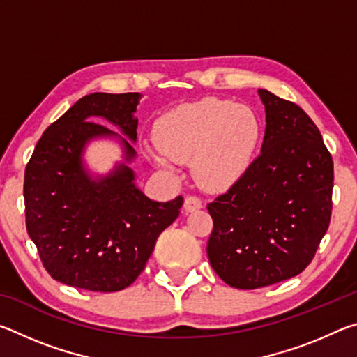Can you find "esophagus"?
Returning <instances> with one entry per match:
<instances>
[{"instance_id":"esophagus-1","label":"esophagus","mask_w":357,"mask_h":357,"mask_svg":"<svg viewBox=\"0 0 357 357\" xmlns=\"http://www.w3.org/2000/svg\"><path fill=\"white\" fill-rule=\"evenodd\" d=\"M200 208H203L202 198H198L195 195L185 197V200H184V211H185V213H193V211H197Z\"/></svg>"}]
</instances>
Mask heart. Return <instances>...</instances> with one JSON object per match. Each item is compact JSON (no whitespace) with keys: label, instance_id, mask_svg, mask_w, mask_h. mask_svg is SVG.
Returning a JSON list of instances; mask_svg holds the SVG:
<instances>
[{"label":"heart","instance_id":"b5f03b06","mask_svg":"<svg viewBox=\"0 0 357 357\" xmlns=\"http://www.w3.org/2000/svg\"><path fill=\"white\" fill-rule=\"evenodd\" d=\"M259 121L250 107L202 99L173 108L157 121V151L149 159L165 172L192 160L195 179L209 189L236 183L250 165L259 140Z\"/></svg>","mask_w":357,"mask_h":357}]
</instances>
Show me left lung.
I'll list each match as a JSON object with an SVG mask.
<instances>
[{"label": "left lung", "instance_id": "1", "mask_svg": "<svg viewBox=\"0 0 357 357\" xmlns=\"http://www.w3.org/2000/svg\"><path fill=\"white\" fill-rule=\"evenodd\" d=\"M266 110L261 154L208 211V258L229 287L255 289L301 274L332 213L334 164L301 107L258 89Z\"/></svg>", "mask_w": 357, "mask_h": 357}]
</instances>
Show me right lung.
Returning a JSON list of instances; mask_svg holds the SVG:
<instances>
[{
    "instance_id": "add662e5",
    "label": "right lung",
    "mask_w": 357,
    "mask_h": 357,
    "mask_svg": "<svg viewBox=\"0 0 357 357\" xmlns=\"http://www.w3.org/2000/svg\"><path fill=\"white\" fill-rule=\"evenodd\" d=\"M138 100V93L84 96L48 126L26 165L28 234L47 273L69 287L112 293L132 285L183 206L181 195L167 203L148 198L129 165L100 178L83 165L84 144L99 137H116L126 162L134 160L130 143L94 119L110 121L135 142Z\"/></svg>"
}]
</instances>
